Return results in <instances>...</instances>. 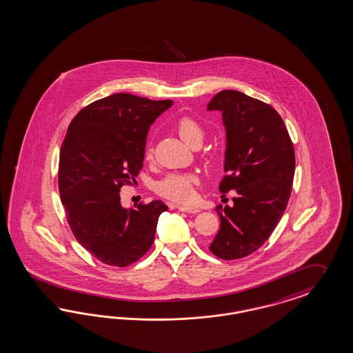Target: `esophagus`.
Returning a JSON list of instances; mask_svg holds the SVG:
<instances>
[{
	"mask_svg": "<svg viewBox=\"0 0 353 353\" xmlns=\"http://www.w3.org/2000/svg\"><path fill=\"white\" fill-rule=\"evenodd\" d=\"M176 208L183 211V212H186V214H198L199 212V208H196V207L181 206V205H179V206H176Z\"/></svg>",
	"mask_w": 353,
	"mask_h": 353,
	"instance_id": "1",
	"label": "esophagus"
}]
</instances>
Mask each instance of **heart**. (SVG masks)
I'll list each match as a JSON object with an SVG mask.
<instances>
[{
    "label": "heart",
    "instance_id": "heart-1",
    "mask_svg": "<svg viewBox=\"0 0 353 353\" xmlns=\"http://www.w3.org/2000/svg\"><path fill=\"white\" fill-rule=\"evenodd\" d=\"M177 134L189 146L201 145L203 139L202 126L190 117H183L176 125ZM147 159L152 158L151 150L146 154ZM196 177L192 174H170L157 183V193L177 203H189L194 199V185Z\"/></svg>",
    "mask_w": 353,
    "mask_h": 353
}]
</instances>
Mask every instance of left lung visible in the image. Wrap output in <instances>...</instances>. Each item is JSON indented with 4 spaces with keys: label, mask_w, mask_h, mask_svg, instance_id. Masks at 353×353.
<instances>
[{
    "label": "left lung",
    "mask_w": 353,
    "mask_h": 353,
    "mask_svg": "<svg viewBox=\"0 0 353 353\" xmlns=\"http://www.w3.org/2000/svg\"><path fill=\"white\" fill-rule=\"evenodd\" d=\"M220 110L227 132L224 194L233 205L216 207L220 230L210 245L221 259H239L259 249L278 225L290 199L294 150L279 113L240 91H220L207 105Z\"/></svg>",
    "instance_id": "1"
}]
</instances>
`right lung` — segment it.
<instances>
[{
	"instance_id": "obj_1",
	"label": "right lung",
	"mask_w": 353,
	"mask_h": 353,
	"mask_svg": "<svg viewBox=\"0 0 353 353\" xmlns=\"http://www.w3.org/2000/svg\"><path fill=\"white\" fill-rule=\"evenodd\" d=\"M172 100L113 94L79 110L63 139L59 190L77 241L100 262L126 268L146 254L161 201L121 206L120 190L143 167L147 133Z\"/></svg>"
}]
</instances>
